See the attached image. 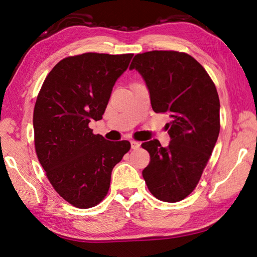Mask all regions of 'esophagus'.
I'll return each mask as SVG.
<instances>
[{"instance_id": "esophagus-1", "label": "esophagus", "mask_w": 257, "mask_h": 257, "mask_svg": "<svg viewBox=\"0 0 257 257\" xmlns=\"http://www.w3.org/2000/svg\"><path fill=\"white\" fill-rule=\"evenodd\" d=\"M130 144H132V148L134 150H137L139 147H140V143H138V141H135V140H132L130 141Z\"/></svg>"}]
</instances>
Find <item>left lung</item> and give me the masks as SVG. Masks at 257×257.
<instances>
[{
	"mask_svg": "<svg viewBox=\"0 0 257 257\" xmlns=\"http://www.w3.org/2000/svg\"><path fill=\"white\" fill-rule=\"evenodd\" d=\"M136 69L148 87L155 112H168L170 144L144 143L150 162L143 177L150 192L165 202H179L199 183L220 133V99L203 66L189 54L152 51L137 54Z\"/></svg>",
	"mask_w": 257,
	"mask_h": 257,
	"instance_id": "obj_1",
	"label": "left lung"
}]
</instances>
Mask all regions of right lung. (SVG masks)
<instances>
[{
    "instance_id": "add662e5",
    "label": "right lung",
    "mask_w": 257,
    "mask_h": 257,
    "mask_svg": "<svg viewBox=\"0 0 257 257\" xmlns=\"http://www.w3.org/2000/svg\"><path fill=\"white\" fill-rule=\"evenodd\" d=\"M133 56L85 53L64 58L37 96L33 125L38 161L56 192L79 209L103 200L113 167L130 149L129 141H108L88 124L102 119Z\"/></svg>"
}]
</instances>
